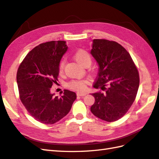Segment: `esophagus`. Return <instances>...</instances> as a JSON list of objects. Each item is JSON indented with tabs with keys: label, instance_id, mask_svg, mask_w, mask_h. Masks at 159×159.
<instances>
[{
	"label": "esophagus",
	"instance_id": "34e87169",
	"mask_svg": "<svg viewBox=\"0 0 159 159\" xmlns=\"http://www.w3.org/2000/svg\"><path fill=\"white\" fill-rule=\"evenodd\" d=\"M77 96H85L87 95V93H82V92H77L76 93Z\"/></svg>",
	"mask_w": 159,
	"mask_h": 159
}]
</instances>
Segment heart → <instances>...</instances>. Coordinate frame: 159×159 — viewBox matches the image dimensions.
<instances>
[{"label":"heart","mask_w":159,"mask_h":159,"mask_svg":"<svg viewBox=\"0 0 159 159\" xmlns=\"http://www.w3.org/2000/svg\"><path fill=\"white\" fill-rule=\"evenodd\" d=\"M74 59L83 66L88 65V64L90 65L91 63L90 55L88 52L83 49H79L74 52ZM64 64H65L64 61H61L59 63V71L60 73H61L63 72ZM85 84H86V81L84 80H72V81H71L67 84V86H68V87H70V89L83 91L85 89Z\"/></svg>","instance_id":"obj_1"}]
</instances>
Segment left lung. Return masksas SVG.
I'll use <instances>...</instances> for the list:
<instances>
[{
  "instance_id": "8db88e82",
  "label": "left lung",
  "mask_w": 159,
  "mask_h": 159,
  "mask_svg": "<svg viewBox=\"0 0 159 159\" xmlns=\"http://www.w3.org/2000/svg\"><path fill=\"white\" fill-rule=\"evenodd\" d=\"M91 54L99 66L93 86L103 91L92 94L95 102L91 111L102 120L117 121L135 100L139 86V72L130 54L116 42L93 39Z\"/></svg>"
}]
</instances>
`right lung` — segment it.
Listing matches in <instances>:
<instances>
[{
  "label": "right lung",
  "instance_id": "add662e5",
  "mask_svg": "<svg viewBox=\"0 0 159 159\" xmlns=\"http://www.w3.org/2000/svg\"><path fill=\"white\" fill-rule=\"evenodd\" d=\"M68 47L65 41H51L35 47L25 57L17 72L20 98L35 119L52 124L69 113L76 93L65 89L59 98L51 93L59 76V65Z\"/></svg>",
  "mask_w": 159,
  "mask_h": 159
}]
</instances>
